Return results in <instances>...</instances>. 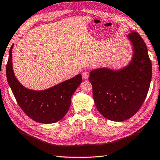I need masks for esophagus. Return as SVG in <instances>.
<instances>
[{
  "mask_svg": "<svg viewBox=\"0 0 160 160\" xmlns=\"http://www.w3.org/2000/svg\"><path fill=\"white\" fill-rule=\"evenodd\" d=\"M89 76H90V74H89V72H88V71H84V72H82V78H83L84 80L88 79Z\"/></svg>",
  "mask_w": 160,
  "mask_h": 160,
  "instance_id": "34e87169",
  "label": "esophagus"
}]
</instances>
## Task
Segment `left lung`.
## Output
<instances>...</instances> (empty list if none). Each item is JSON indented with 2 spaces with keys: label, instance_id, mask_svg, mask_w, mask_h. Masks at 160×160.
<instances>
[{
  "label": "left lung",
  "instance_id": "obj_1",
  "mask_svg": "<svg viewBox=\"0 0 160 160\" xmlns=\"http://www.w3.org/2000/svg\"><path fill=\"white\" fill-rule=\"evenodd\" d=\"M128 38L133 51L128 66L117 70L100 68L92 70L89 77L97 110L113 121L127 120L138 112L151 82L152 63L145 43L136 32Z\"/></svg>",
  "mask_w": 160,
  "mask_h": 160
}]
</instances>
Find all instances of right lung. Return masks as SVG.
Segmentation results:
<instances>
[{"label": "right lung", "instance_id": "1", "mask_svg": "<svg viewBox=\"0 0 160 160\" xmlns=\"http://www.w3.org/2000/svg\"><path fill=\"white\" fill-rule=\"evenodd\" d=\"M6 65L8 82L19 106L29 118L41 123H53L60 121L66 114L71 104V97L82 82L78 74L44 90L36 91L24 87L17 80L13 72L12 50Z\"/></svg>", "mask_w": 160, "mask_h": 160}]
</instances>
